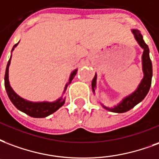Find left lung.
<instances>
[{"mask_svg": "<svg viewBox=\"0 0 159 159\" xmlns=\"http://www.w3.org/2000/svg\"><path fill=\"white\" fill-rule=\"evenodd\" d=\"M131 33L133 34L134 38L136 40L137 43L139 44L140 47L143 50V53L142 56V71H143V77H142L141 83L133 93L130 94L125 96L119 103L114 107H106L101 103V105L103 109L106 110L111 111L115 113H125L129 111L130 109L138 104L140 102H142L144 98L147 96L148 93L152 83V61L149 56V48L143 40L142 35L141 34L139 30L136 29H131ZM97 87V74H95L94 78L92 82V89L93 93H95V89Z\"/></svg>", "mask_w": 159, "mask_h": 159, "instance_id": "obj_1", "label": "left lung"}]
</instances>
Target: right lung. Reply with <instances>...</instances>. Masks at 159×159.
Instances as JSON below:
<instances>
[{"instance_id":"add662e5","label":"right lung","mask_w":159,"mask_h":159,"mask_svg":"<svg viewBox=\"0 0 159 159\" xmlns=\"http://www.w3.org/2000/svg\"><path fill=\"white\" fill-rule=\"evenodd\" d=\"M18 43L14 45L12 50H11V52L14 50L15 47H17ZM11 56L10 60L7 63V69H6V73H5V88H6V90H7V93L10 100L11 101V103H13L14 106L16 107L18 110L25 113L26 115L34 117V118H44V117H47V116L53 114L54 112H56V110H58L64 104L66 98H63V94L66 93L67 86L71 83L74 76H76L77 69H75L71 71L70 77H69V81L65 86L64 91H63L61 97L59 98L58 99H56V101H53V102H48V101L32 102V101L27 100L25 98L20 97L19 95L17 94V93H15L12 88L11 87L10 82H9V66L11 64Z\"/></svg>"}]
</instances>
